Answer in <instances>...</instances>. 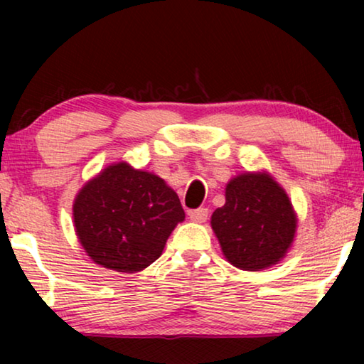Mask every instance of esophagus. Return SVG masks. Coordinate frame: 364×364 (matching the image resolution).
Instances as JSON below:
<instances>
[{
	"label": "esophagus",
	"mask_w": 364,
	"mask_h": 364,
	"mask_svg": "<svg viewBox=\"0 0 364 364\" xmlns=\"http://www.w3.org/2000/svg\"><path fill=\"white\" fill-rule=\"evenodd\" d=\"M188 217L191 221H196V223H204L208 217V210L205 207H200V208H194V210H189L188 212Z\"/></svg>",
	"instance_id": "esophagus-1"
}]
</instances>
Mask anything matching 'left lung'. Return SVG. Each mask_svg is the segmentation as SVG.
<instances>
[{
	"instance_id": "obj_1",
	"label": "left lung",
	"mask_w": 364,
	"mask_h": 364,
	"mask_svg": "<svg viewBox=\"0 0 364 364\" xmlns=\"http://www.w3.org/2000/svg\"><path fill=\"white\" fill-rule=\"evenodd\" d=\"M221 250L234 267L258 271L278 263L294 241L297 220L278 183L245 173L226 186V202L212 215Z\"/></svg>"
}]
</instances>
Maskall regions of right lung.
<instances>
[{"label":"right lung","instance_id":"obj_1","mask_svg":"<svg viewBox=\"0 0 364 364\" xmlns=\"http://www.w3.org/2000/svg\"><path fill=\"white\" fill-rule=\"evenodd\" d=\"M183 220L175 191L162 178L125 162L110 165L86 183L73 204L77 236L86 254L120 273L156 262Z\"/></svg>","mask_w":364,"mask_h":364}]
</instances>
